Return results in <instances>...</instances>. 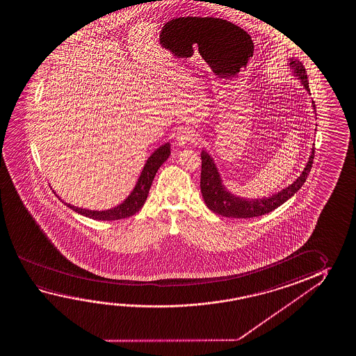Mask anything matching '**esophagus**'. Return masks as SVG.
Wrapping results in <instances>:
<instances>
[{"instance_id": "1", "label": "esophagus", "mask_w": 356, "mask_h": 356, "mask_svg": "<svg viewBox=\"0 0 356 356\" xmlns=\"http://www.w3.org/2000/svg\"><path fill=\"white\" fill-rule=\"evenodd\" d=\"M196 139H197L196 134H195V131L191 128H181L177 131V135H176V140H177V144L180 146L186 145V144H190V143H195Z\"/></svg>"}]
</instances>
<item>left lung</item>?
Segmentation results:
<instances>
[{"mask_svg": "<svg viewBox=\"0 0 356 356\" xmlns=\"http://www.w3.org/2000/svg\"><path fill=\"white\" fill-rule=\"evenodd\" d=\"M289 65L291 70H294L296 76L300 79L303 87L310 93L308 76H307L303 63L299 62L298 59L291 58ZM312 104L315 109L314 102H312ZM314 152V147H313L312 154L309 156L308 163L304 168L302 175L299 176L291 185L269 197L256 198V200L237 197L232 193H228L227 188L222 184L221 177L213 160L207 152H201L202 166H201L200 186H201V193H202L204 204H207V207L217 215L231 217V218H253V217L269 213L277 207H280V204H284L286 200H289L300 187L303 186L313 165Z\"/></svg>", "mask_w": 356, "mask_h": 356, "instance_id": "obj_1", "label": "left lung"}]
</instances>
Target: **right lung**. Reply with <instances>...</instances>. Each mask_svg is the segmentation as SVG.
<instances>
[{"label":"right lung","instance_id":"obj_1","mask_svg":"<svg viewBox=\"0 0 356 356\" xmlns=\"http://www.w3.org/2000/svg\"><path fill=\"white\" fill-rule=\"evenodd\" d=\"M169 143L163 144L152 152V156L147 159L145 166L141 171L140 177H139L133 193L129 195L128 198L122 204L114 207V209L106 211H92L79 209V207H76L73 204H65L72 210L81 213V215L93 218V220H99V221H115V220H122V218H127V217L135 215L145 204L147 193H149V190L152 187V180L156 175L158 170L160 169V166L169 159Z\"/></svg>","mask_w":356,"mask_h":356}]
</instances>
